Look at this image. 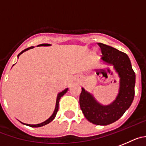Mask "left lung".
Segmentation results:
<instances>
[{"label":"left lung","mask_w":146,"mask_h":146,"mask_svg":"<svg viewBox=\"0 0 146 146\" xmlns=\"http://www.w3.org/2000/svg\"><path fill=\"white\" fill-rule=\"evenodd\" d=\"M97 44L102 51V60L114 65L119 73V94L112 104L102 106L82 88L79 103L84 116L90 122L97 125H107L118 120L131 105L135 96V75L130 59L125 52L102 43Z\"/></svg>","instance_id":"1"}]
</instances>
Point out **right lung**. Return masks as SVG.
Masks as SVG:
<instances>
[{"label":"right lung","mask_w":146,"mask_h":146,"mask_svg":"<svg viewBox=\"0 0 146 146\" xmlns=\"http://www.w3.org/2000/svg\"><path fill=\"white\" fill-rule=\"evenodd\" d=\"M40 45L41 46H49V45H50V44H40ZM40 45H39V46H40ZM32 48H33V47H29V48L24 50H23V51H21V52L19 53V54H18V57L19 56V55L21 54H22V53L24 52L27 51V50H30V49H32ZM67 91H68V88H66V89H65V90H64V91H62V92H60V94H58V97H57L56 106H55V109H54V112H53V114H52V116L50 117L48 119H47V120H46V121H44V122H42V123H40V124H37V125H28V124H27V125H28V126H29V127H39L44 126V125H47V124L50 123V122H52V121L53 120V119H54V118L55 117V116H56L57 112H58V107H59V101H60V98L62 97V96H63V95L65 94V93H66Z\"/></svg>","instance_id":"1"}]
</instances>
